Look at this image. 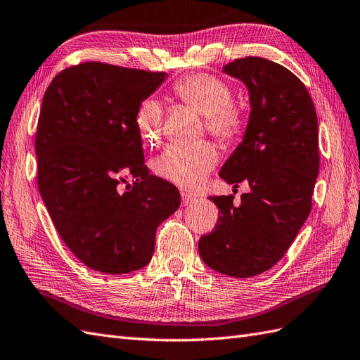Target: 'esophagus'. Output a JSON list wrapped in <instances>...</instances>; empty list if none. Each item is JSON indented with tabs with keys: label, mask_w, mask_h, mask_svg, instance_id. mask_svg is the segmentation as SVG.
<instances>
[{
	"label": "esophagus",
	"mask_w": 360,
	"mask_h": 360,
	"mask_svg": "<svg viewBox=\"0 0 360 360\" xmlns=\"http://www.w3.org/2000/svg\"><path fill=\"white\" fill-rule=\"evenodd\" d=\"M195 201H197L195 197L189 195V193H186V192H181V204H183V206H191V204H193Z\"/></svg>",
	"instance_id": "obj_1"
}]
</instances>
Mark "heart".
Listing matches in <instances>:
<instances>
[{
    "mask_svg": "<svg viewBox=\"0 0 360 360\" xmlns=\"http://www.w3.org/2000/svg\"><path fill=\"white\" fill-rule=\"evenodd\" d=\"M172 94L188 108L204 116L207 130L222 142L239 138L245 125V113L231 101V87L219 77L192 74L174 83ZM136 127L142 141L153 147L163 134L165 109L156 98L143 100L136 112ZM218 151L209 142L172 145L153 160L156 176L183 189L201 186L207 174L215 168Z\"/></svg>",
    "mask_w": 360,
    "mask_h": 360,
    "instance_id": "heart-1",
    "label": "heart"
}]
</instances>
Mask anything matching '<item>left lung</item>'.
<instances>
[{"label": "left lung", "mask_w": 360, "mask_h": 360, "mask_svg": "<svg viewBox=\"0 0 360 360\" xmlns=\"http://www.w3.org/2000/svg\"><path fill=\"white\" fill-rule=\"evenodd\" d=\"M222 72L247 86L250 116L242 142L222 165L219 177L250 192L210 197L221 215L198 242L204 264L217 273L247 278L283 257L312 209L319 169L318 120L306 86L285 66L244 57Z\"/></svg>", "instance_id": "8db88e82"}]
</instances>
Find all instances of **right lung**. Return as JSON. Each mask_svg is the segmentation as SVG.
<instances>
[{
    "instance_id": "1",
    "label": "right lung",
    "mask_w": 360,
    "mask_h": 360,
    "mask_svg": "<svg viewBox=\"0 0 360 360\" xmlns=\"http://www.w3.org/2000/svg\"><path fill=\"white\" fill-rule=\"evenodd\" d=\"M167 79L86 62L54 77L36 131L37 186L62 240L86 266L127 274L150 264L179 189L151 176L136 127L139 104Z\"/></svg>"
}]
</instances>
